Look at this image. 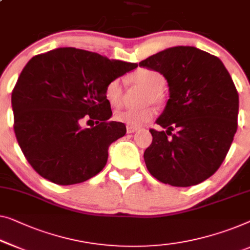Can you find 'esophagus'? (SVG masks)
Returning a JSON list of instances; mask_svg holds the SVG:
<instances>
[{"label": "esophagus", "mask_w": 250, "mask_h": 250, "mask_svg": "<svg viewBox=\"0 0 250 250\" xmlns=\"http://www.w3.org/2000/svg\"><path fill=\"white\" fill-rule=\"evenodd\" d=\"M126 131H127L128 134H132V133H135V132L139 131V127H133V126H127Z\"/></svg>", "instance_id": "esophagus-1"}]
</instances>
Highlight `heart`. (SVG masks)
<instances>
[{
  "label": "heart",
  "mask_w": 250,
  "mask_h": 250,
  "mask_svg": "<svg viewBox=\"0 0 250 250\" xmlns=\"http://www.w3.org/2000/svg\"><path fill=\"white\" fill-rule=\"evenodd\" d=\"M129 81L143 86L146 89L143 103H159L161 100V90L166 84V79L160 72L150 70V68H139L129 75ZM104 98L108 104L114 107H118L123 101V88L118 79L111 80L104 89ZM154 115L153 108L146 106L137 109H123L117 110L114 114V119L118 123L133 127H140L151 121Z\"/></svg>",
  "instance_id": "obj_1"
}]
</instances>
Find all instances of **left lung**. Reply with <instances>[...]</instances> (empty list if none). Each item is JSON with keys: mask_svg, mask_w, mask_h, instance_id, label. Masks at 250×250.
Returning <instances> with one entry per match:
<instances>
[{"mask_svg": "<svg viewBox=\"0 0 250 250\" xmlns=\"http://www.w3.org/2000/svg\"><path fill=\"white\" fill-rule=\"evenodd\" d=\"M160 72L169 99L150 129L144 152L154 178L176 187L197 185L211 177L226 158L237 132L239 96L220 59L193 46L170 47L140 62Z\"/></svg>", "mask_w": 250, "mask_h": 250, "instance_id": "8db88e82", "label": "left lung"}]
</instances>
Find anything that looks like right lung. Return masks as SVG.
I'll return each mask as SVG.
<instances>
[{"instance_id": "add662e5", "label": "right lung", "mask_w": 250, "mask_h": 250, "mask_svg": "<svg viewBox=\"0 0 250 250\" xmlns=\"http://www.w3.org/2000/svg\"><path fill=\"white\" fill-rule=\"evenodd\" d=\"M137 67L100 54L63 47L36 55L23 67L11 97L14 133L24 157L57 185L85 182L107 164L109 146L126 127L111 117L104 89ZM94 125L82 129L83 120Z\"/></svg>"}]
</instances>
